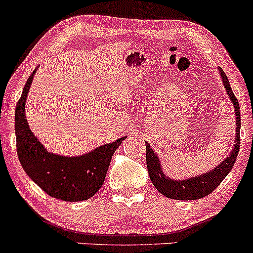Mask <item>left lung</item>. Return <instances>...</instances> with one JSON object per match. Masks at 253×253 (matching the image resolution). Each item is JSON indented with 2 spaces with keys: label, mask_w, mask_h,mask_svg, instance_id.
I'll list each match as a JSON object with an SVG mask.
<instances>
[{
  "label": "left lung",
  "mask_w": 253,
  "mask_h": 253,
  "mask_svg": "<svg viewBox=\"0 0 253 253\" xmlns=\"http://www.w3.org/2000/svg\"><path fill=\"white\" fill-rule=\"evenodd\" d=\"M218 73L223 82L224 90L227 91L230 102L234 105L235 122H237V128H235V144L233 146L232 152L228 157L224 158L220 165L216 166L211 170L201 175L188 177V179L175 180L167 176L163 171L161 166L160 158L157 154L150 148V144H146V166L151 182L160 193L170 199H179V201H193V199H201L208 196L221 184L234 166L238 154L240 149V108L239 102L237 97L233 93L230 87L228 78L224 74L223 69L218 68Z\"/></svg>",
  "instance_id": "8db88e82"
}]
</instances>
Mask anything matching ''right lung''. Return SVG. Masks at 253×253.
<instances>
[{"label": "right lung", "mask_w": 253, "mask_h": 253, "mask_svg": "<svg viewBox=\"0 0 253 253\" xmlns=\"http://www.w3.org/2000/svg\"><path fill=\"white\" fill-rule=\"evenodd\" d=\"M36 72L37 68L27 79L15 108L19 160L25 173L50 197L66 202L86 201L102 187L112 156L126 137L80 156H62L49 152L30 129L25 116V103Z\"/></svg>", "instance_id": "right-lung-1"}]
</instances>
